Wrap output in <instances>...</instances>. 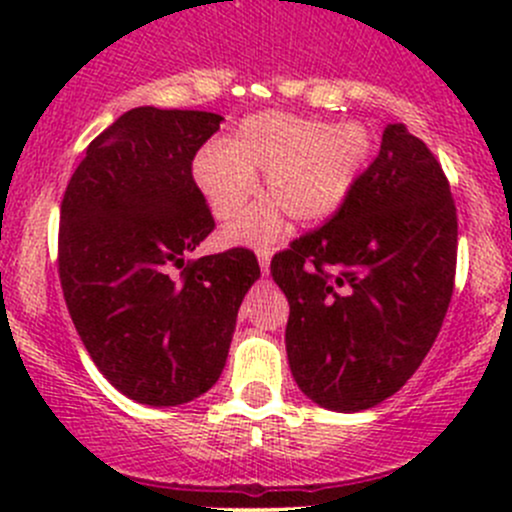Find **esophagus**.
Segmentation results:
<instances>
[{
	"instance_id": "esophagus-1",
	"label": "esophagus",
	"mask_w": 512,
	"mask_h": 512,
	"mask_svg": "<svg viewBox=\"0 0 512 512\" xmlns=\"http://www.w3.org/2000/svg\"><path fill=\"white\" fill-rule=\"evenodd\" d=\"M270 260H272V252L267 250V247H265V250H262V247H260V250H257V262H260L262 277L270 275Z\"/></svg>"
}]
</instances>
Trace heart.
Masks as SVG:
<instances>
[{"label": "heart", "instance_id": "b5f03b06", "mask_svg": "<svg viewBox=\"0 0 512 512\" xmlns=\"http://www.w3.org/2000/svg\"><path fill=\"white\" fill-rule=\"evenodd\" d=\"M371 153L361 123H319L287 113L245 118L230 143L213 141L193 158V180L218 220H230L257 190L255 170L270 198L247 208L223 230L225 245H270L285 232L287 215L317 225L332 218Z\"/></svg>", "mask_w": 512, "mask_h": 512}]
</instances>
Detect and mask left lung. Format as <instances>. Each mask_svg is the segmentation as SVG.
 <instances>
[{
	"mask_svg": "<svg viewBox=\"0 0 512 512\" xmlns=\"http://www.w3.org/2000/svg\"><path fill=\"white\" fill-rule=\"evenodd\" d=\"M456 247L441 163L404 123H389L339 213L272 257L289 302V369L304 396L354 414L396 394L441 332Z\"/></svg>",
	"mask_w": 512,
	"mask_h": 512,
	"instance_id": "1",
	"label": "left lung"
}]
</instances>
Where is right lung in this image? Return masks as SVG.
<instances>
[{"label": "right lung", "mask_w": 512, "mask_h": 512, "mask_svg": "<svg viewBox=\"0 0 512 512\" xmlns=\"http://www.w3.org/2000/svg\"><path fill=\"white\" fill-rule=\"evenodd\" d=\"M220 121L133 108L89 143L61 200L66 307L98 371L138 404H188L220 379L260 277L245 247L185 260L215 227L193 158Z\"/></svg>", "instance_id": "add662e5"}]
</instances>
